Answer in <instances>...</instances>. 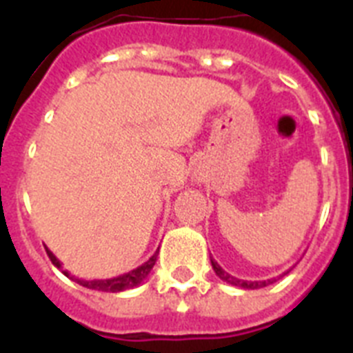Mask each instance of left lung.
I'll use <instances>...</instances> for the list:
<instances>
[{
    "instance_id": "left-lung-1",
    "label": "left lung",
    "mask_w": 353,
    "mask_h": 353,
    "mask_svg": "<svg viewBox=\"0 0 353 353\" xmlns=\"http://www.w3.org/2000/svg\"><path fill=\"white\" fill-rule=\"evenodd\" d=\"M210 263H212V269H214V272L217 274V277L219 279H223V281H226L228 285H233V286H239V288H245V290H256V288H263V286H269L272 285L274 281H276V277L274 279H267V281H244V279H236V277H233L232 274H228L226 270L221 267L217 261H214L210 258ZM290 270H286L285 274H288ZM285 274H281L279 277H283Z\"/></svg>"
}]
</instances>
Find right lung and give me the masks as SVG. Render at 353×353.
Instances as JSON below:
<instances>
[{"mask_svg": "<svg viewBox=\"0 0 353 353\" xmlns=\"http://www.w3.org/2000/svg\"><path fill=\"white\" fill-rule=\"evenodd\" d=\"M46 251H48L52 265H54V267H58V269H60L61 272L68 277V279L76 281L77 285L84 286V288L99 290V292H111V293L123 292V290H130V288H134V286L141 285V283L146 279V276L150 274V270L154 269V265H155V261H157V254H159V249H157L154 256L150 258V260H146L143 265H139L138 269L130 270V272H127V274H121V276L111 277V279H81V277L72 276L68 270L61 269V261L58 260L54 254H52V251H49L48 248H46Z\"/></svg>", "mask_w": 353, "mask_h": 353, "instance_id": "obj_1", "label": "right lung"}]
</instances>
